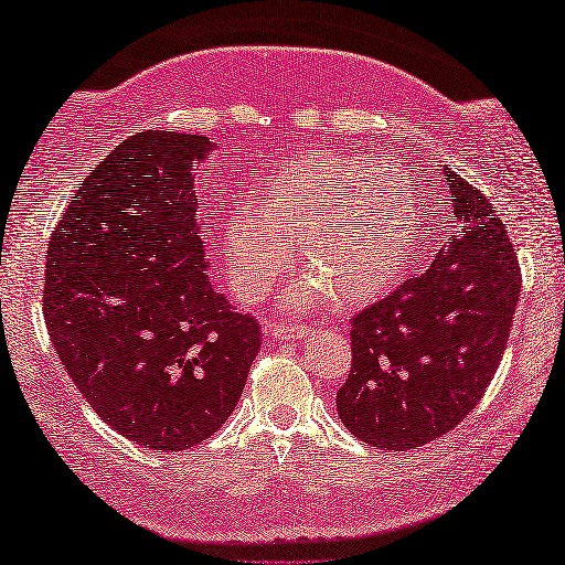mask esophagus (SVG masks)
Wrapping results in <instances>:
<instances>
[{"mask_svg":"<svg viewBox=\"0 0 565 565\" xmlns=\"http://www.w3.org/2000/svg\"><path fill=\"white\" fill-rule=\"evenodd\" d=\"M309 327H299V324H291V327H284V324H268L266 327V337L271 339H279V342H297V339H303L309 334Z\"/></svg>","mask_w":565,"mask_h":565,"instance_id":"obj_1","label":"esophagus"}]
</instances>
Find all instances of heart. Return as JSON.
Returning a JSON list of instances; mask_svg holds the SVG:
<instances>
[{
	"instance_id": "heart-1",
	"label": "heart",
	"mask_w": 565,
	"mask_h": 565,
	"mask_svg": "<svg viewBox=\"0 0 565 565\" xmlns=\"http://www.w3.org/2000/svg\"><path fill=\"white\" fill-rule=\"evenodd\" d=\"M216 236L231 289L244 301L274 289L297 238L303 266L279 299L286 315L331 299L339 307L377 299L423 248L405 178L377 156H315L276 170L256 216L223 213Z\"/></svg>"
}]
</instances>
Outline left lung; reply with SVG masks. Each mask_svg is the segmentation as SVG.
Listing matches in <instances>:
<instances>
[{
    "label": "left lung",
    "mask_w": 565,
    "mask_h": 565,
    "mask_svg": "<svg viewBox=\"0 0 565 565\" xmlns=\"http://www.w3.org/2000/svg\"><path fill=\"white\" fill-rule=\"evenodd\" d=\"M429 178L419 216L440 226V248L423 276L354 317L352 370L337 392L344 427L382 450L423 447L476 409L521 297L515 248L490 199L450 168Z\"/></svg>",
    "instance_id": "left-lung-1"
}]
</instances>
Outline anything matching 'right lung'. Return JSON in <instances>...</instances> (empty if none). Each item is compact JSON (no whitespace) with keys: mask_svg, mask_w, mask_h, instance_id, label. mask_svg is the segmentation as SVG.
I'll list each match as a JSON object with an SVG mask.
<instances>
[{"mask_svg":"<svg viewBox=\"0 0 565 565\" xmlns=\"http://www.w3.org/2000/svg\"><path fill=\"white\" fill-rule=\"evenodd\" d=\"M218 142L146 130L89 173L47 244L42 309L60 362L103 423L181 452L238 405L262 349L209 279L203 170Z\"/></svg>","mask_w":565,"mask_h":565,"instance_id":"1","label":"right lung"}]
</instances>
